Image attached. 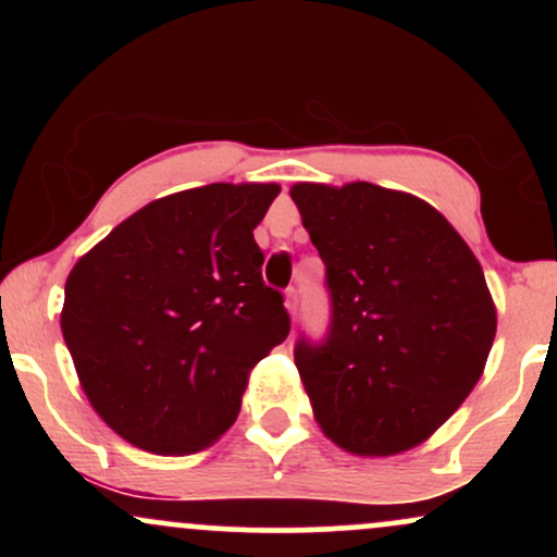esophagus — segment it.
<instances>
[{
  "label": "esophagus",
  "mask_w": 557,
  "mask_h": 557,
  "mask_svg": "<svg viewBox=\"0 0 557 557\" xmlns=\"http://www.w3.org/2000/svg\"><path fill=\"white\" fill-rule=\"evenodd\" d=\"M285 306H287V311H290V317L296 319L298 317V290H296V287H287Z\"/></svg>",
  "instance_id": "obj_1"
}]
</instances>
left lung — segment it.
<instances>
[{"label": "left lung", "instance_id": "1", "mask_svg": "<svg viewBox=\"0 0 557 557\" xmlns=\"http://www.w3.org/2000/svg\"><path fill=\"white\" fill-rule=\"evenodd\" d=\"M324 261L330 324L293 348L327 437L359 456L424 443L474 389L495 306L471 248L417 196L350 183L290 188Z\"/></svg>", "mask_w": 557, "mask_h": 557}]
</instances>
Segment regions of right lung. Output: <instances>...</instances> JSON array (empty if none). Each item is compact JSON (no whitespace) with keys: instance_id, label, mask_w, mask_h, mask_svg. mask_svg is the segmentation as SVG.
Returning <instances> with one entry per match:
<instances>
[{"instance_id":"right-lung-1","label":"right lung","mask_w":557,"mask_h":557,"mask_svg":"<svg viewBox=\"0 0 557 557\" xmlns=\"http://www.w3.org/2000/svg\"><path fill=\"white\" fill-rule=\"evenodd\" d=\"M277 194L212 183L164 196L73 267L62 335L96 413L127 443L159 456L212 445L248 372L287 337L253 240Z\"/></svg>"}]
</instances>
